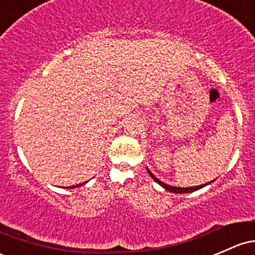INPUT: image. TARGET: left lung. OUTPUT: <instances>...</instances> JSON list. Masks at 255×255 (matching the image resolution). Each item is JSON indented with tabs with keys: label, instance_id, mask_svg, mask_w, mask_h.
<instances>
[{
	"label": "left lung",
	"instance_id": "1",
	"mask_svg": "<svg viewBox=\"0 0 255 255\" xmlns=\"http://www.w3.org/2000/svg\"><path fill=\"white\" fill-rule=\"evenodd\" d=\"M147 171H148V174L150 175V177H152L153 180H154L155 182H158L159 183V185L161 186V187H164L165 188L166 191H170V192H174V193H190V192H194V191H197V190H199V188H202V187H204V186H207L208 183H205V185H201V186H196V187H174V186H170V185H166V183H164V182H161L160 180H158L157 177L154 176V175L152 174V172H150L148 169H147Z\"/></svg>",
	"mask_w": 255,
	"mask_h": 255
}]
</instances>
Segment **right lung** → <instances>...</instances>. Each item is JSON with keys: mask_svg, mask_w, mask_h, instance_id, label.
Returning <instances> with one entry per match:
<instances>
[{"mask_svg": "<svg viewBox=\"0 0 255 255\" xmlns=\"http://www.w3.org/2000/svg\"><path fill=\"white\" fill-rule=\"evenodd\" d=\"M85 183H86V182H84V183H80V185H76V186H72V187H70V188H75V187H79V186H83V185H85Z\"/></svg>", "mask_w": 255, "mask_h": 255, "instance_id": "1", "label": "right lung"}]
</instances>
